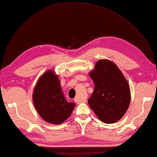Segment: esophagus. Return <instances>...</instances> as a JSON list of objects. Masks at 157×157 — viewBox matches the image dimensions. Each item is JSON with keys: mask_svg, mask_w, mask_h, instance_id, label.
<instances>
[{"mask_svg": "<svg viewBox=\"0 0 157 157\" xmlns=\"http://www.w3.org/2000/svg\"><path fill=\"white\" fill-rule=\"evenodd\" d=\"M74 101H75L76 103H78V104H81V103H85L86 102V100H80V99H79L78 97L75 98Z\"/></svg>", "mask_w": 157, "mask_h": 157, "instance_id": "34e87169", "label": "esophagus"}]
</instances>
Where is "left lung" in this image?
I'll return each mask as SVG.
<instances>
[{
  "label": "left lung",
  "mask_w": 157,
  "mask_h": 157,
  "mask_svg": "<svg viewBox=\"0 0 157 157\" xmlns=\"http://www.w3.org/2000/svg\"><path fill=\"white\" fill-rule=\"evenodd\" d=\"M94 90L87 100L90 108L101 122L110 124L121 119L130 102L128 82L114 63L108 59L97 61L89 73Z\"/></svg>",
  "instance_id": "8db88e82"
}]
</instances>
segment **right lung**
I'll list each match as a JSON object with an SVG mask.
<instances>
[{"label": "right lung", "mask_w": 157, "mask_h": 157, "mask_svg": "<svg viewBox=\"0 0 157 157\" xmlns=\"http://www.w3.org/2000/svg\"><path fill=\"white\" fill-rule=\"evenodd\" d=\"M36 110L45 121L60 124L67 119L75 104L68 102L62 92L59 78L52 70L39 78L33 94Z\"/></svg>", "instance_id": "1"}]
</instances>
